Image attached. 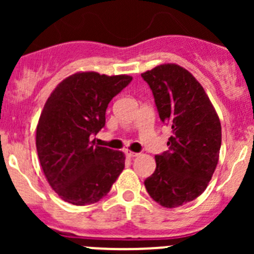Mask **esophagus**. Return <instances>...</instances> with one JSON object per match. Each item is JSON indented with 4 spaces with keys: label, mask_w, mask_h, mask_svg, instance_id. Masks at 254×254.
Instances as JSON below:
<instances>
[{
    "label": "esophagus",
    "mask_w": 254,
    "mask_h": 254,
    "mask_svg": "<svg viewBox=\"0 0 254 254\" xmlns=\"http://www.w3.org/2000/svg\"><path fill=\"white\" fill-rule=\"evenodd\" d=\"M125 153H127V157H129V158L136 157V156H137V153H136V152H132V151H127V152H125Z\"/></svg>",
    "instance_id": "esophagus-1"
}]
</instances>
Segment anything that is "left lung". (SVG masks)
<instances>
[{
  "mask_svg": "<svg viewBox=\"0 0 254 254\" xmlns=\"http://www.w3.org/2000/svg\"><path fill=\"white\" fill-rule=\"evenodd\" d=\"M153 93L160 119L172 129L168 151L156 155L146 178L151 198L177 207L206 189L219 162L221 124L203 86L182 66L163 64L141 73Z\"/></svg>",
  "mask_w": 254,
  "mask_h": 254,
  "instance_id": "1",
  "label": "left lung"
}]
</instances>
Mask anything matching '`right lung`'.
Wrapping results in <instances>:
<instances>
[{
    "label": "right lung",
    "mask_w": 254,
    "mask_h": 254,
    "mask_svg": "<svg viewBox=\"0 0 254 254\" xmlns=\"http://www.w3.org/2000/svg\"><path fill=\"white\" fill-rule=\"evenodd\" d=\"M131 79L127 75L76 72L48 98L35 143L48 183L63 200L79 206L97 203L124 170V153L94 146L91 135L106 125L109 102Z\"/></svg>",
    "instance_id": "1"
}]
</instances>
